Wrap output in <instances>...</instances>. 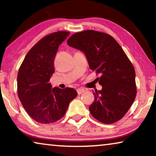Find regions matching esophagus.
I'll list each match as a JSON object with an SVG mask.
<instances>
[{
  "instance_id": "1",
  "label": "esophagus",
  "mask_w": 156,
  "mask_h": 156,
  "mask_svg": "<svg viewBox=\"0 0 156 156\" xmlns=\"http://www.w3.org/2000/svg\"><path fill=\"white\" fill-rule=\"evenodd\" d=\"M85 91V90L83 89V88H78V89H77V93H78V95H80L81 93H84Z\"/></svg>"
}]
</instances>
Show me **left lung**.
Segmentation results:
<instances>
[{
  "instance_id": "1",
  "label": "left lung",
  "mask_w": 156,
  "mask_h": 156,
  "mask_svg": "<svg viewBox=\"0 0 156 156\" xmlns=\"http://www.w3.org/2000/svg\"><path fill=\"white\" fill-rule=\"evenodd\" d=\"M67 44L84 52L90 69L101 75L98 80L102 89L93 92L92 116L104 124L119 121L136 95L134 68L121 46L109 34L95 30L73 34Z\"/></svg>"
}]
</instances>
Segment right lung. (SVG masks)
<instances>
[{"instance_id":"add662e5","label":"right lung","mask_w":156,"mask_h":156,"mask_svg":"<svg viewBox=\"0 0 156 156\" xmlns=\"http://www.w3.org/2000/svg\"><path fill=\"white\" fill-rule=\"evenodd\" d=\"M70 32L58 31L40 39L25 56L17 73V94L25 111L34 121L51 124L62 118L78 93L71 87L52 88L54 61L59 45Z\"/></svg>"}]
</instances>
